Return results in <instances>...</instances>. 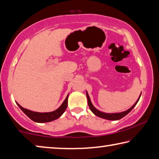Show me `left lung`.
Masks as SVG:
<instances>
[{
  "label": "left lung",
  "instance_id": "1",
  "mask_svg": "<svg viewBox=\"0 0 159 159\" xmlns=\"http://www.w3.org/2000/svg\"><path fill=\"white\" fill-rule=\"evenodd\" d=\"M86 95H87V98H88V103H89V106L90 107V110H91V111L94 113L95 115L98 116V117L103 118V119H106L108 120H118L122 119V117H124L125 115H127L128 113H129L131 110H132L133 108L135 107V105H137V103L138 102L139 100L140 96H141V95H140V96L139 97L138 100H137V102H136L134 104L129 108V109L126 110V111L119 112V113H105V112H102L99 111V110H97L96 108L93 106L91 101H90L89 95V94H88L87 92H86Z\"/></svg>",
  "mask_w": 159,
  "mask_h": 159
}]
</instances>
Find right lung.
Wrapping results in <instances>:
<instances>
[{
  "label": "right lung",
  "mask_w": 159,
  "mask_h": 159,
  "mask_svg": "<svg viewBox=\"0 0 159 159\" xmlns=\"http://www.w3.org/2000/svg\"><path fill=\"white\" fill-rule=\"evenodd\" d=\"M68 98H69V94H68L66 99L64 100V102H63L61 106L58 108L57 110L50 112H37L31 111V110H29L22 107L17 102V104L19 106V107L20 108L22 111L30 119H31L32 121H34V122L39 123L49 122L58 119V118L61 117L63 113L65 112V110H66L68 106Z\"/></svg>",
  "instance_id": "obj_1"
}]
</instances>
